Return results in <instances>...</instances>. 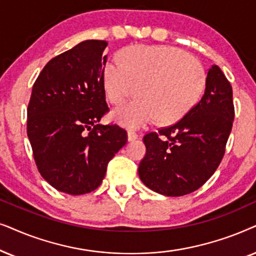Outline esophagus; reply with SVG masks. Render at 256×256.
<instances>
[{"label":"esophagus","instance_id":"obj_1","mask_svg":"<svg viewBox=\"0 0 256 256\" xmlns=\"http://www.w3.org/2000/svg\"><path fill=\"white\" fill-rule=\"evenodd\" d=\"M136 139H138V134L134 131H128V142H134Z\"/></svg>","mask_w":256,"mask_h":256}]
</instances>
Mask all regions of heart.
Wrapping results in <instances>:
<instances>
[{
	"mask_svg": "<svg viewBox=\"0 0 256 256\" xmlns=\"http://www.w3.org/2000/svg\"><path fill=\"white\" fill-rule=\"evenodd\" d=\"M206 83L202 64L173 46H130L120 64L108 62L103 84L108 100L120 104L134 94L137 100L112 111L114 122L142 128L152 120L168 125L185 117L199 102Z\"/></svg>",
	"mask_w": 256,
	"mask_h": 256,
	"instance_id": "obj_1",
	"label": "heart"
}]
</instances>
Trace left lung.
<instances>
[{"mask_svg": "<svg viewBox=\"0 0 256 256\" xmlns=\"http://www.w3.org/2000/svg\"><path fill=\"white\" fill-rule=\"evenodd\" d=\"M233 120L232 86L212 66L199 103L174 125L144 137L146 154L138 168L142 184L166 196L196 190L222 160Z\"/></svg>", "mask_w": 256, "mask_h": 256, "instance_id": "1", "label": "left lung"}]
</instances>
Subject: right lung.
Returning <instances> with one entry per match:
<instances>
[{
    "instance_id": "obj_1",
    "label": "right lung",
    "mask_w": 256,
    "mask_h": 256,
    "mask_svg": "<svg viewBox=\"0 0 256 256\" xmlns=\"http://www.w3.org/2000/svg\"><path fill=\"white\" fill-rule=\"evenodd\" d=\"M108 43L88 40L48 62L32 86L26 132L37 168L54 188L90 193L128 142L117 125H102L108 111L103 70Z\"/></svg>"
}]
</instances>
